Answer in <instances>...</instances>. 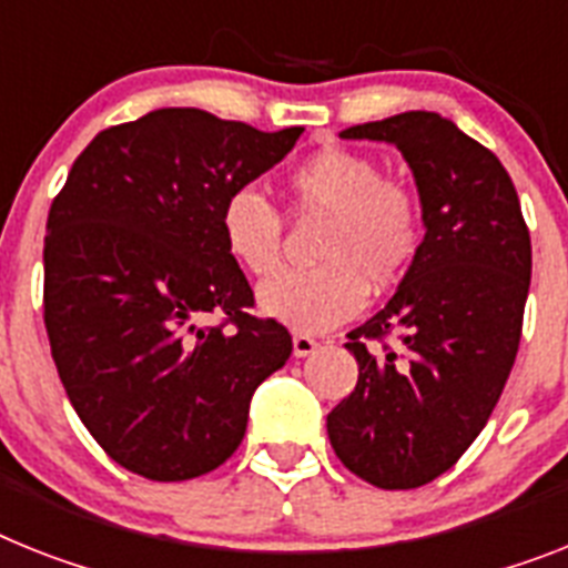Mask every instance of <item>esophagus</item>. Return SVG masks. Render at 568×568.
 <instances>
[{
  "mask_svg": "<svg viewBox=\"0 0 568 568\" xmlns=\"http://www.w3.org/2000/svg\"><path fill=\"white\" fill-rule=\"evenodd\" d=\"M292 343H294V357H306V355H312V352L317 349V346H321V343L314 341L312 335H303V332H294Z\"/></svg>",
  "mask_w": 568,
  "mask_h": 568,
  "instance_id": "34e87169",
  "label": "esophagus"
}]
</instances>
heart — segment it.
Segmentation results:
<instances>
[{
	"label": "heart",
	"mask_w": 568,
	"mask_h": 568,
	"mask_svg": "<svg viewBox=\"0 0 568 568\" xmlns=\"http://www.w3.org/2000/svg\"><path fill=\"white\" fill-rule=\"evenodd\" d=\"M294 211L326 216L321 265L276 274L260 285L262 312L297 332H326L355 317L366 292L398 283L422 245V207L402 181L384 179L369 155L321 150L288 175ZM222 240L247 274L268 276L283 260V216L254 187L222 204Z\"/></svg>",
	"instance_id": "obj_1"
}]
</instances>
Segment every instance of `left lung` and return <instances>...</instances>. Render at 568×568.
I'll list each match as a JSON object with an SVG mask.
<instances>
[{
	"instance_id": "left-lung-1",
	"label": "left lung",
	"mask_w": 568,
	"mask_h": 568,
	"mask_svg": "<svg viewBox=\"0 0 568 568\" xmlns=\"http://www.w3.org/2000/svg\"><path fill=\"white\" fill-rule=\"evenodd\" d=\"M341 138L402 150L424 240L393 300L346 335L357 384L326 416L328 442L369 485L418 488L454 468L503 395L523 332L531 236L497 155L442 114H393ZM389 334L395 347L383 343Z\"/></svg>"
}]
</instances>
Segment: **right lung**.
<instances>
[{
  "label": "right lung",
  "mask_w": 568,
  "mask_h": 568,
  "mask_svg": "<svg viewBox=\"0 0 568 568\" xmlns=\"http://www.w3.org/2000/svg\"><path fill=\"white\" fill-rule=\"evenodd\" d=\"M300 132L155 109L71 166L45 225V328L71 407L121 468L155 483L216 470L254 389L292 355L283 323L247 312L219 216ZM211 313L223 323L202 327Z\"/></svg>",
  "instance_id": "1"
}]
</instances>
